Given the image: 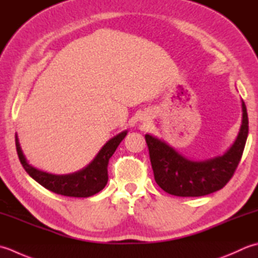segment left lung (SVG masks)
<instances>
[{"label": "left lung", "mask_w": 258, "mask_h": 258, "mask_svg": "<svg viewBox=\"0 0 258 258\" xmlns=\"http://www.w3.org/2000/svg\"><path fill=\"white\" fill-rule=\"evenodd\" d=\"M243 120L237 139L224 156L206 161H191L164 141L146 135L154 177L158 186L173 196L199 197L222 189L234 176L248 135V117L241 101Z\"/></svg>", "instance_id": "obj_1"}]
</instances>
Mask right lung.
Segmentation results:
<instances>
[{
	"label": "right lung",
	"instance_id": "right-lung-1",
	"mask_svg": "<svg viewBox=\"0 0 258 258\" xmlns=\"http://www.w3.org/2000/svg\"><path fill=\"white\" fill-rule=\"evenodd\" d=\"M125 135H127V131H123L111 140H109L102 147V149L100 150L94 160L85 169L72 173V175L63 176L51 175V173L35 169L26 161L17 137H15V146H17L19 159L25 171L41 186H43L52 192L57 194V195L87 198L96 195L107 185L109 159Z\"/></svg>",
	"mask_w": 258,
	"mask_h": 258
}]
</instances>
